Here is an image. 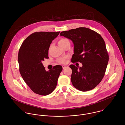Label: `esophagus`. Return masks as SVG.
<instances>
[{
    "instance_id": "1",
    "label": "esophagus",
    "mask_w": 125,
    "mask_h": 125,
    "mask_svg": "<svg viewBox=\"0 0 125 125\" xmlns=\"http://www.w3.org/2000/svg\"><path fill=\"white\" fill-rule=\"evenodd\" d=\"M62 67L63 69H65L68 67V66L66 65H62Z\"/></svg>"
}]
</instances>
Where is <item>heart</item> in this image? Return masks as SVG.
Returning <instances> with one entry per match:
<instances>
[{"instance_id": "obj_1", "label": "heart", "mask_w": 125, "mask_h": 125, "mask_svg": "<svg viewBox=\"0 0 125 125\" xmlns=\"http://www.w3.org/2000/svg\"><path fill=\"white\" fill-rule=\"evenodd\" d=\"M69 40L65 38H62L58 41V44L60 47L62 46L64 44H65L66 42H68ZM66 58L65 57H62L58 59L57 62L59 63H64L66 62Z\"/></svg>"}]
</instances>
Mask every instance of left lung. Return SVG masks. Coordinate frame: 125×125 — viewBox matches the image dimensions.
<instances>
[{
  "instance_id": "left-lung-1",
  "label": "left lung",
  "mask_w": 125,
  "mask_h": 125,
  "mask_svg": "<svg viewBox=\"0 0 125 125\" xmlns=\"http://www.w3.org/2000/svg\"><path fill=\"white\" fill-rule=\"evenodd\" d=\"M60 36L71 40L74 50L71 62H80L82 66L71 64L72 83L82 91L95 88L103 79L109 61L105 42L95 31L86 27H79L63 31Z\"/></svg>"
}]
</instances>
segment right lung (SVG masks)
<instances>
[{
  "label": "right lung",
  "mask_w": 125,
  "mask_h": 125,
  "mask_svg": "<svg viewBox=\"0 0 125 125\" xmlns=\"http://www.w3.org/2000/svg\"><path fill=\"white\" fill-rule=\"evenodd\" d=\"M60 32H36L22 42L18 53L19 71L24 82L36 94L48 95L56 87L62 67L54 66L46 71L42 61L48 59L49 49L52 41Z\"/></svg>",
  "instance_id": "1"
}]
</instances>
